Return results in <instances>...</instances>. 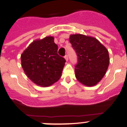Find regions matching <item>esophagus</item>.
<instances>
[{"label": "esophagus", "mask_w": 127, "mask_h": 127, "mask_svg": "<svg viewBox=\"0 0 127 127\" xmlns=\"http://www.w3.org/2000/svg\"><path fill=\"white\" fill-rule=\"evenodd\" d=\"M64 58H65V59H66V61H68V59H69V58H68V55H65V56H64Z\"/></svg>", "instance_id": "obj_1"}]
</instances>
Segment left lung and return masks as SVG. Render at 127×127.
I'll return each mask as SVG.
<instances>
[{
  "label": "left lung",
  "mask_w": 127,
  "mask_h": 127,
  "mask_svg": "<svg viewBox=\"0 0 127 127\" xmlns=\"http://www.w3.org/2000/svg\"><path fill=\"white\" fill-rule=\"evenodd\" d=\"M69 41L78 57L75 66L76 79L85 86H95L108 69V51L97 39L84 35H71Z\"/></svg>",
  "instance_id": "1"
}]
</instances>
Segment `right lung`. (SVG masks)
<instances>
[{
	"label": "right lung",
	"mask_w": 127,
	"mask_h": 127,
	"mask_svg": "<svg viewBox=\"0 0 127 127\" xmlns=\"http://www.w3.org/2000/svg\"><path fill=\"white\" fill-rule=\"evenodd\" d=\"M22 66L32 81L49 86L61 77L66 60L58 54L54 38L46 37L33 41L21 55Z\"/></svg>",
	"instance_id": "right-lung-1"
}]
</instances>
